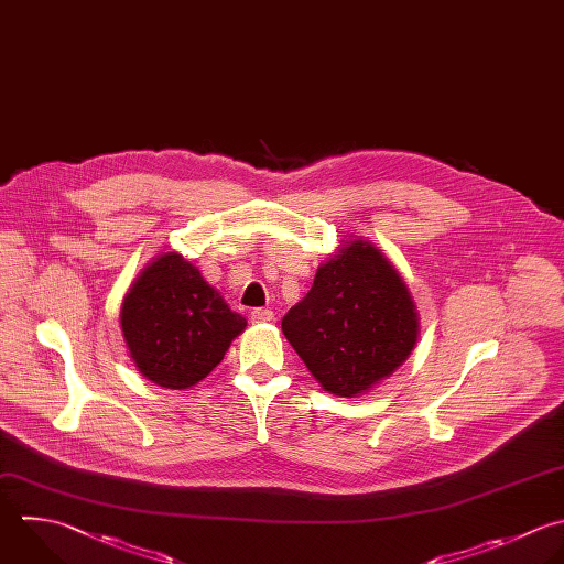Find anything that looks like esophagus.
<instances>
[{"mask_svg":"<svg viewBox=\"0 0 564 564\" xmlns=\"http://www.w3.org/2000/svg\"><path fill=\"white\" fill-rule=\"evenodd\" d=\"M273 319V311L271 308H253L251 311V322L253 324H267Z\"/></svg>","mask_w":564,"mask_h":564,"instance_id":"esophagus-1","label":"esophagus"}]
</instances>
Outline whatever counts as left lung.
I'll return each instance as SVG.
<instances>
[{
  "instance_id": "8db88e82",
  "label": "left lung",
  "mask_w": 564,
  "mask_h": 564,
  "mask_svg": "<svg viewBox=\"0 0 564 564\" xmlns=\"http://www.w3.org/2000/svg\"><path fill=\"white\" fill-rule=\"evenodd\" d=\"M282 333L326 392L352 399L410 357L419 313L381 249L350 238L319 264L306 297L284 315Z\"/></svg>"
}]
</instances>
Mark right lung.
Here are the masks:
<instances>
[{
	"mask_svg": "<svg viewBox=\"0 0 564 564\" xmlns=\"http://www.w3.org/2000/svg\"><path fill=\"white\" fill-rule=\"evenodd\" d=\"M245 326L247 319L176 251L156 256L121 304V330L134 366L170 390L203 381Z\"/></svg>",
	"mask_w": 564,
	"mask_h": 564,
	"instance_id": "1",
	"label": "right lung"
}]
</instances>
